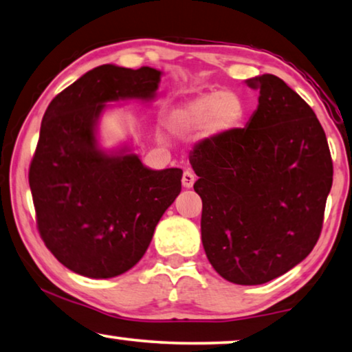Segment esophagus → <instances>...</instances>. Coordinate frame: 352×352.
<instances>
[{"label": "esophagus", "mask_w": 352, "mask_h": 352, "mask_svg": "<svg viewBox=\"0 0 352 352\" xmlns=\"http://www.w3.org/2000/svg\"><path fill=\"white\" fill-rule=\"evenodd\" d=\"M193 182H195V175L190 170H186L182 173V186L186 188H190L193 186Z\"/></svg>", "instance_id": "esophagus-1"}]
</instances>
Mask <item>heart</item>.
I'll return each instance as SVG.
<instances>
[{"label":"heart","instance_id":"obj_1","mask_svg":"<svg viewBox=\"0 0 352 352\" xmlns=\"http://www.w3.org/2000/svg\"><path fill=\"white\" fill-rule=\"evenodd\" d=\"M244 103L233 91H210L182 104L171 114L177 130H197L208 126L211 133L230 130L241 122Z\"/></svg>","mask_w":352,"mask_h":352}]
</instances>
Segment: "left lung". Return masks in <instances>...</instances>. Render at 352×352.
<instances>
[{"label":"left lung","mask_w":352,"mask_h":352,"mask_svg":"<svg viewBox=\"0 0 352 352\" xmlns=\"http://www.w3.org/2000/svg\"><path fill=\"white\" fill-rule=\"evenodd\" d=\"M248 84L261 96L246 129L200 141L188 160L208 261L227 281L257 286L313 251L333 164L322 125L297 91L273 74Z\"/></svg>","instance_id":"left-lung-1"}]
</instances>
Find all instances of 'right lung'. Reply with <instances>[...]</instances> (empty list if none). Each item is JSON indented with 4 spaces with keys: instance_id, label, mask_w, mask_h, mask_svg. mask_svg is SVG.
<instances>
[{
    "instance_id": "right-lung-1",
    "label": "right lung",
    "mask_w": 352,
    "mask_h": 352,
    "mask_svg": "<svg viewBox=\"0 0 352 352\" xmlns=\"http://www.w3.org/2000/svg\"><path fill=\"white\" fill-rule=\"evenodd\" d=\"M160 71L103 65L50 101L30 164L38 232L71 272L114 278L144 256L160 217L181 192L182 170L154 171L136 155H106L95 122L104 103L154 98Z\"/></svg>"
}]
</instances>
